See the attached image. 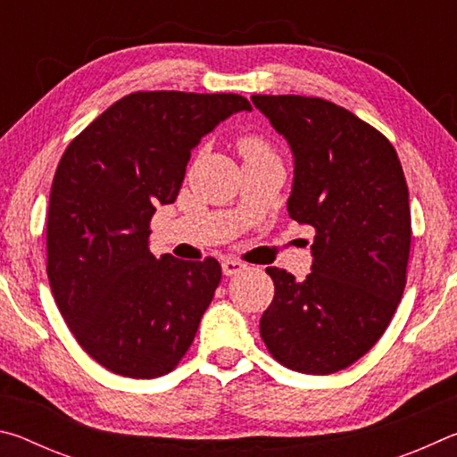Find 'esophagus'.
<instances>
[{
  "instance_id": "obj_1",
  "label": "esophagus",
  "mask_w": 457,
  "mask_h": 457,
  "mask_svg": "<svg viewBox=\"0 0 457 457\" xmlns=\"http://www.w3.org/2000/svg\"><path fill=\"white\" fill-rule=\"evenodd\" d=\"M221 270H223V274H226V276H236V274L242 272V270H245V264H244V262L236 260V258H226L221 262Z\"/></svg>"
}]
</instances>
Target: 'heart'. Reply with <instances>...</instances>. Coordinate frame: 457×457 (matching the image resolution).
<instances>
[{
  "label": "heart",
  "instance_id": "obj_1",
  "mask_svg": "<svg viewBox=\"0 0 457 457\" xmlns=\"http://www.w3.org/2000/svg\"><path fill=\"white\" fill-rule=\"evenodd\" d=\"M239 153H242L244 161L250 159H266V157H274V149L264 137L258 135H247L239 138Z\"/></svg>",
  "mask_w": 457,
  "mask_h": 457
}]
</instances>
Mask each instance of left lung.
<instances>
[{
	"instance_id": "left-lung-1",
	"label": "left lung",
	"mask_w": 457,
	"mask_h": 457,
	"mask_svg": "<svg viewBox=\"0 0 457 457\" xmlns=\"http://www.w3.org/2000/svg\"><path fill=\"white\" fill-rule=\"evenodd\" d=\"M294 153L288 213L314 228L312 272L266 268L274 298L260 319L268 353L292 370L330 375L367 354L407 282L411 212L393 145L330 100L253 95Z\"/></svg>"
}]
</instances>
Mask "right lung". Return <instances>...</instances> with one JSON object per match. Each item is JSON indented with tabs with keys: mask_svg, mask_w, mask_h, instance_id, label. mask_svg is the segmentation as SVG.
<instances>
[{
	"mask_svg": "<svg viewBox=\"0 0 457 457\" xmlns=\"http://www.w3.org/2000/svg\"><path fill=\"white\" fill-rule=\"evenodd\" d=\"M239 95L149 90L111 104L72 138L52 181L46 250L62 319L98 365L130 378L171 373L221 280L215 258H154L151 218L173 204L199 138Z\"/></svg>",
	"mask_w": 457,
	"mask_h": 457,
	"instance_id": "obj_1",
	"label": "right lung"
}]
</instances>
